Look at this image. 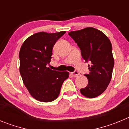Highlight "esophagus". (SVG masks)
I'll use <instances>...</instances> for the list:
<instances>
[{
    "mask_svg": "<svg viewBox=\"0 0 129 129\" xmlns=\"http://www.w3.org/2000/svg\"><path fill=\"white\" fill-rule=\"evenodd\" d=\"M72 75H73L74 77H77V76L79 75V73L77 71H75L72 73Z\"/></svg>",
    "mask_w": 129,
    "mask_h": 129,
    "instance_id": "esophagus-1",
    "label": "esophagus"
}]
</instances>
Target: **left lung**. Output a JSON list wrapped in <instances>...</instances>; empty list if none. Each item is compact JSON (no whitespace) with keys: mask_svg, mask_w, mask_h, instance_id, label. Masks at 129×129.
<instances>
[{"mask_svg":"<svg viewBox=\"0 0 129 129\" xmlns=\"http://www.w3.org/2000/svg\"><path fill=\"white\" fill-rule=\"evenodd\" d=\"M81 50L85 62H91L88 66L89 73L88 85L80 92L87 98H95L102 94L111 82L114 62L111 41L102 31L93 27L68 33Z\"/></svg>","mask_w":129,"mask_h":129,"instance_id":"left-lung-1","label":"left lung"}]
</instances>
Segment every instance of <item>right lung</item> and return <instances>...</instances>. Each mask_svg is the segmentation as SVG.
<instances>
[{"label": "right lung", "mask_w": 129, "mask_h": 129, "mask_svg": "<svg viewBox=\"0 0 129 129\" xmlns=\"http://www.w3.org/2000/svg\"><path fill=\"white\" fill-rule=\"evenodd\" d=\"M66 31L39 32L28 37L19 53L20 73L23 82L33 98L43 102L54 100L69 73L52 70L49 63L55 43Z\"/></svg>", "instance_id": "obj_1"}]
</instances>
